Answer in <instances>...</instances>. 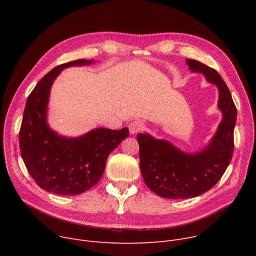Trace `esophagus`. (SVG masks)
Returning a JSON list of instances; mask_svg holds the SVG:
<instances>
[{"instance_id": "esophagus-1", "label": "esophagus", "mask_w": 256, "mask_h": 256, "mask_svg": "<svg viewBox=\"0 0 256 256\" xmlns=\"http://www.w3.org/2000/svg\"><path fill=\"white\" fill-rule=\"evenodd\" d=\"M144 124L142 122L138 120H134L128 124V130H130V134H134L136 132H138L140 130H142Z\"/></svg>"}]
</instances>
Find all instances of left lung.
Masks as SVG:
<instances>
[{"instance_id": "obj_1", "label": "left lung", "mask_w": 256, "mask_h": 256, "mask_svg": "<svg viewBox=\"0 0 256 256\" xmlns=\"http://www.w3.org/2000/svg\"><path fill=\"white\" fill-rule=\"evenodd\" d=\"M190 70L204 76L218 91V108L223 118L206 146L194 153L180 150L166 140L138 134L140 167L146 186L161 198H192L210 190L221 179L233 156L237 109L218 72L188 58Z\"/></svg>"}]
</instances>
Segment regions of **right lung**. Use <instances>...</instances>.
I'll list each match as a JSON object with an SVG mask.
<instances>
[{
    "instance_id": "obj_1",
    "label": "right lung",
    "mask_w": 256,
    "mask_h": 256,
    "mask_svg": "<svg viewBox=\"0 0 256 256\" xmlns=\"http://www.w3.org/2000/svg\"><path fill=\"white\" fill-rule=\"evenodd\" d=\"M94 60L60 64L38 83L27 98L19 144L22 159L42 190L60 196H76L93 188L103 175L106 160L130 134L128 128H94L80 136H64L50 128L48 108L50 89L60 72L89 66Z\"/></svg>"
}]
</instances>
